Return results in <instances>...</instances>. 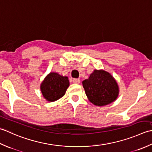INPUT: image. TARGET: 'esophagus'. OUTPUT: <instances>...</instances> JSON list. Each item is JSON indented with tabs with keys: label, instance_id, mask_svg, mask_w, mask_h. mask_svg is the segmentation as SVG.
Segmentation results:
<instances>
[{
	"label": "esophagus",
	"instance_id": "esophagus-1",
	"mask_svg": "<svg viewBox=\"0 0 152 152\" xmlns=\"http://www.w3.org/2000/svg\"><path fill=\"white\" fill-rule=\"evenodd\" d=\"M73 82L75 83V84H79L80 80L79 79H73Z\"/></svg>",
	"mask_w": 152,
	"mask_h": 152
}]
</instances>
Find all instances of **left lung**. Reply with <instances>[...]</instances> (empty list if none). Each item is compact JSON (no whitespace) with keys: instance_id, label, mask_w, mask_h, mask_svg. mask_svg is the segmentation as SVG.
Here are the masks:
<instances>
[{"instance_id":"1","label":"left lung","mask_w":152,"mask_h":152,"mask_svg":"<svg viewBox=\"0 0 152 152\" xmlns=\"http://www.w3.org/2000/svg\"><path fill=\"white\" fill-rule=\"evenodd\" d=\"M88 100L95 106H104L115 101L119 90L113 77L103 69H95L89 78L83 81Z\"/></svg>"}]
</instances>
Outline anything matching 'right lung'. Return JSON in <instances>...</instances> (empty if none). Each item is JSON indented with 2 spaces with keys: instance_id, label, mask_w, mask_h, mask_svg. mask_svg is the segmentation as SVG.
I'll list each match as a JSON object with an SVG mask.
<instances>
[{
  "instance_id": "obj_1",
  "label": "right lung",
  "mask_w": 152,
  "mask_h": 152,
  "mask_svg": "<svg viewBox=\"0 0 152 152\" xmlns=\"http://www.w3.org/2000/svg\"><path fill=\"white\" fill-rule=\"evenodd\" d=\"M69 86V81L67 77L51 72L42 82L41 91L46 100L54 102L64 96Z\"/></svg>"
}]
</instances>
